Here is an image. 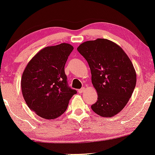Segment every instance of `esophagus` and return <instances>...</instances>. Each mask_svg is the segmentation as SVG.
<instances>
[{"label":"esophagus","instance_id":"esophagus-1","mask_svg":"<svg viewBox=\"0 0 155 155\" xmlns=\"http://www.w3.org/2000/svg\"><path fill=\"white\" fill-rule=\"evenodd\" d=\"M85 89H86V88L84 87H82V88H80V89L78 90V92H79L80 93H82L84 92V91H85Z\"/></svg>","mask_w":155,"mask_h":155}]
</instances>
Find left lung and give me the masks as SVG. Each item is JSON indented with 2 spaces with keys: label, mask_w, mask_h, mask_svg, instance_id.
Segmentation results:
<instances>
[{
  "label": "left lung",
  "mask_w": 155,
  "mask_h": 155,
  "mask_svg": "<svg viewBox=\"0 0 155 155\" xmlns=\"http://www.w3.org/2000/svg\"><path fill=\"white\" fill-rule=\"evenodd\" d=\"M77 49L89 65L97 93L91 108L101 117L115 116L125 107L136 86V72L130 58L119 45L104 38L83 42Z\"/></svg>",
  "instance_id": "1"
}]
</instances>
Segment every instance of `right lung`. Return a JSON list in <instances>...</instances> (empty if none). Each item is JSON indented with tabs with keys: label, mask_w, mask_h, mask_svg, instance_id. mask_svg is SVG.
<instances>
[{
	"label": "right lung",
	"mask_w": 155,
	"mask_h": 155,
	"mask_svg": "<svg viewBox=\"0 0 155 155\" xmlns=\"http://www.w3.org/2000/svg\"><path fill=\"white\" fill-rule=\"evenodd\" d=\"M73 50L67 43L47 47L28 63L21 78L22 93L29 108L40 117L62 115L77 91L68 86L64 66Z\"/></svg>",
	"instance_id": "add662e5"
}]
</instances>
